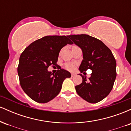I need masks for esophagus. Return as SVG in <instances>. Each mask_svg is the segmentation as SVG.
I'll return each instance as SVG.
<instances>
[{
	"label": "esophagus",
	"mask_w": 131,
	"mask_h": 131,
	"mask_svg": "<svg viewBox=\"0 0 131 131\" xmlns=\"http://www.w3.org/2000/svg\"><path fill=\"white\" fill-rule=\"evenodd\" d=\"M76 76V74H74V73H72L71 74V76L72 77H74V76Z\"/></svg>",
	"instance_id": "esophagus-1"
}]
</instances>
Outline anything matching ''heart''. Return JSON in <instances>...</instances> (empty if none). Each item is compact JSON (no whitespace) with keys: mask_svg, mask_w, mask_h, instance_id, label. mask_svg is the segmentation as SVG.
I'll list each match as a JSON object with an SVG mask.
<instances>
[{"mask_svg":"<svg viewBox=\"0 0 131 131\" xmlns=\"http://www.w3.org/2000/svg\"><path fill=\"white\" fill-rule=\"evenodd\" d=\"M74 65L73 63H67L65 64V68L68 70H73L74 69Z\"/></svg>","mask_w":131,"mask_h":131,"instance_id":"b5f03b06","label":"heart"}]
</instances>
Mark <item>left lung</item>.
<instances>
[{"label": "left lung", "mask_w": 131, "mask_h": 131, "mask_svg": "<svg viewBox=\"0 0 131 131\" xmlns=\"http://www.w3.org/2000/svg\"><path fill=\"white\" fill-rule=\"evenodd\" d=\"M73 43L80 47L83 60L79 68L81 73L91 69V77L79 74L81 84L75 87L78 94L85 101L95 103L110 94L116 77V62L110 49L103 42L87 34L69 36Z\"/></svg>", "instance_id": "1"}]
</instances>
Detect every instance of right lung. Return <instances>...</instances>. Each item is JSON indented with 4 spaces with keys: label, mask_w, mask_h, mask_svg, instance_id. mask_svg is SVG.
<instances>
[{
    "label": "right lung",
    "mask_w": 131,
    "mask_h": 131,
    "mask_svg": "<svg viewBox=\"0 0 131 131\" xmlns=\"http://www.w3.org/2000/svg\"><path fill=\"white\" fill-rule=\"evenodd\" d=\"M68 36H47L31 43L21 54L18 67L19 83L24 92L34 101L44 103L59 94L63 82L71 73L61 69L55 74L47 70L56 65L60 51L73 44Z\"/></svg>",
    "instance_id": "1"
}]
</instances>
